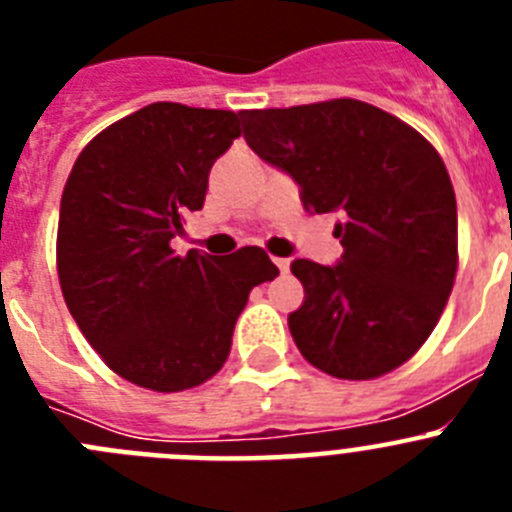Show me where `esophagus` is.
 Listing matches in <instances>:
<instances>
[{
	"label": "esophagus",
	"mask_w": 512,
	"mask_h": 512,
	"mask_svg": "<svg viewBox=\"0 0 512 512\" xmlns=\"http://www.w3.org/2000/svg\"><path fill=\"white\" fill-rule=\"evenodd\" d=\"M274 264L279 266V271H282V274H287V271H289V259H279V256H277V259H274Z\"/></svg>",
	"instance_id": "obj_1"
}]
</instances>
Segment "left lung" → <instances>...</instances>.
I'll return each instance as SVG.
<instances>
[{"label":"left lung","mask_w":512,"mask_h":512,"mask_svg":"<svg viewBox=\"0 0 512 512\" xmlns=\"http://www.w3.org/2000/svg\"><path fill=\"white\" fill-rule=\"evenodd\" d=\"M246 140L295 176L305 210H341L343 259L292 261L305 302L289 333L315 369L377 379L418 354L459 266L456 194L436 148L408 122L359 99L243 110Z\"/></svg>","instance_id":"obj_1"}]
</instances>
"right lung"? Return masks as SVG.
Returning a JSON list of instances; mask_svg holds the SVG:
<instances>
[{
    "instance_id": "1",
    "label": "right lung",
    "mask_w": 512,
    "mask_h": 512,
    "mask_svg": "<svg viewBox=\"0 0 512 512\" xmlns=\"http://www.w3.org/2000/svg\"><path fill=\"white\" fill-rule=\"evenodd\" d=\"M241 133V112L153 102L94 135L66 179L63 300L99 359L143 390L215 377L251 289L279 274L259 246L223 259L171 248L182 217L205 205L215 158Z\"/></svg>"
}]
</instances>
